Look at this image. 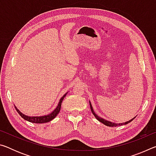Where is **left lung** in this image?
I'll return each instance as SVG.
<instances>
[{
    "instance_id": "1",
    "label": "left lung",
    "mask_w": 156,
    "mask_h": 156,
    "mask_svg": "<svg viewBox=\"0 0 156 156\" xmlns=\"http://www.w3.org/2000/svg\"><path fill=\"white\" fill-rule=\"evenodd\" d=\"M89 105H90V108H91V112L93 113V114L94 115L95 117H96V119H97L98 120V121H100V122H102V124H104L105 125L108 126H121V125H126V124H128V123H129L130 122H131V121L133 120L134 119V118H133V119H131V120H130L129 121H127V122H123V123L118 124V123L112 122H110V121H108V120H105V119H103V118H102L99 117L98 115L97 114H96V113H95L94 111V109H93V107H92V106H91V103L90 102V101H89Z\"/></svg>"
}]
</instances>
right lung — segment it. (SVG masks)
Masks as SVG:
<instances>
[{
    "label": "right lung",
    "mask_w": 156,
    "mask_h": 156,
    "mask_svg": "<svg viewBox=\"0 0 156 156\" xmlns=\"http://www.w3.org/2000/svg\"><path fill=\"white\" fill-rule=\"evenodd\" d=\"M67 94H65L64 96H63L61 98H60V101H59V103L56 109H54V111H53V112L50 113L49 115H43V116H27V115H25V114H23V113H21L19 110H18L16 107L15 106V109L17 111V112L19 113V115L22 117L23 119H25V120H27L29 122H33V123H45V122H50L51 120L54 119V118H56L57 115L58 114V113L60 112V107H61V104H62V102L63 99H64V98L65 97L66 95Z\"/></svg>",
    "instance_id": "obj_1"
}]
</instances>
